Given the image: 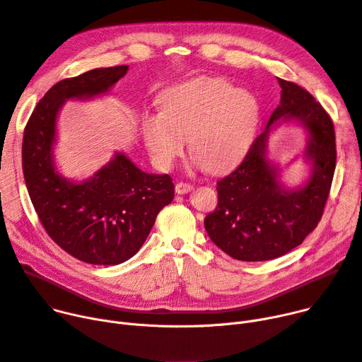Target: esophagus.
<instances>
[{
	"instance_id": "34e87169",
	"label": "esophagus",
	"mask_w": 362,
	"mask_h": 362,
	"mask_svg": "<svg viewBox=\"0 0 362 362\" xmlns=\"http://www.w3.org/2000/svg\"><path fill=\"white\" fill-rule=\"evenodd\" d=\"M192 185H189V183H183V182H179L177 185H176V194H179V195H185V194H187V192H190L192 190Z\"/></svg>"
}]
</instances>
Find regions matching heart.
<instances>
[{"mask_svg":"<svg viewBox=\"0 0 362 362\" xmlns=\"http://www.w3.org/2000/svg\"><path fill=\"white\" fill-rule=\"evenodd\" d=\"M160 112L141 117V135L153 161L172 167L190 138L192 164L226 173L243 161L257 131L262 107L252 91L224 78L201 77L161 95Z\"/></svg>","mask_w":362,"mask_h":362,"instance_id":"obj_1","label":"heart"}]
</instances>
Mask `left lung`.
<instances>
[{"label": "left lung", "mask_w": 362, "mask_h": 362, "mask_svg": "<svg viewBox=\"0 0 362 362\" xmlns=\"http://www.w3.org/2000/svg\"><path fill=\"white\" fill-rule=\"evenodd\" d=\"M278 83L279 106L243 163L216 182L218 206L204 221L214 245L237 260H271L300 246L322 218L334 173L332 119L307 90L281 78ZM284 123L306 131L301 157L310 173L296 188L280 180L281 168L267 157L270 134Z\"/></svg>", "instance_id": "1"}]
</instances>
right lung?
<instances>
[{
	"label": "right lung",
	"instance_id": "obj_1",
	"mask_svg": "<svg viewBox=\"0 0 362 362\" xmlns=\"http://www.w3.org/2000/svg\"><path fill=\"white\" fill-rule=\"evenodd\" d=\"M128 65L94 68L57 83L35 107L23 135V175L39 220L54 242L91 264H119L146 242L157 214L175 198L167 175L142 172L124 153L83 180L55 164L58 115L68 100L109 94Z\"/></svg>",
	"mask_w": 362,
	"mask_h": 362
}]
</instances>
